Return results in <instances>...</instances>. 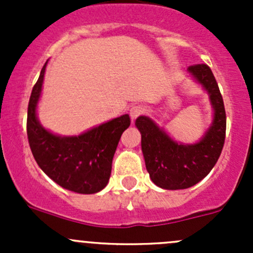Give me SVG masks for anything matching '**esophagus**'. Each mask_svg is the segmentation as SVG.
Wrapping results in <instances>:
<instances>
[{
    "mask_svg": "<svg viewBox=\"0 0 253 253\" xmlns=\"http://www.w3.org/2000/svg\"><path fill=\"white\" fill-rule=\"evenodd\" d=\"M145 112H147V108H145L144 105H142V104H136V105L131 106V109H129V116H131L132 119H137L138 116L144 115Z\"/></svg>",
    "mask_w": 253,
    "mask_h": 253,
    "instance_id": "1",
    "label": "esophagus"
}]
</instances>
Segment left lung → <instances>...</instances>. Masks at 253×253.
I'll use <instances>...</instances> for the list:
<instances>
[{
  "label": "left lung",
  "mask_w": 253,
  "mask_h": 253,
  "mask_svg": "<svg viewBox=\"0 0 253 253\" xmlns=\"http://www.w3.org/2000/svg\"><path fill=\"white\" fill-rule=\"evenodd\" d=\"M188 72L205 86L214 108L213 125L202 141L191 145L178 144L148 117L136 120L142 133L147 171L153 182L165 190H183L200 182L218 162L225 142V108L211 67L206 63L192 65Z\"/></svg>",
  "instance_id": "8db88e82"
}]
</instances>
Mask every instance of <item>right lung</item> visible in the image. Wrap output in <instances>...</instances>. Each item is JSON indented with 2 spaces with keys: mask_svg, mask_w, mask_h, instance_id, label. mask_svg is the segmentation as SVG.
<instances>
[{
  "mask_svg": "<svg viewBox=\"0 0 253 253\" xmlns=\"http://www.w3.org/2000/svg\"><path fill=\"white\" fill-rule=\"evenodd\" d=\"M46 63L33 86L28 104L27 134L30 149L42 171L61 187L84 195L96 193L108 185L117 144L131 125L129 115H122L78 137L50 133L39 124L35 112Z\"/></svg>",
  "mask_w": 253,
  "mask_h": 253,
  "instance_id": "right-lung-1",
  "label": "right lung"
}]
</instances>
